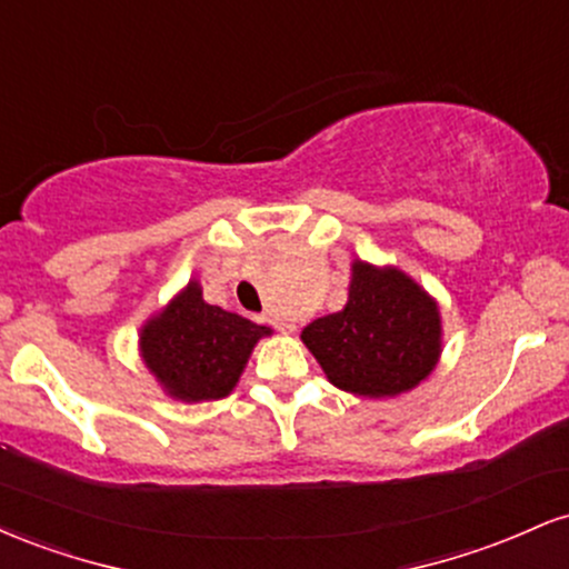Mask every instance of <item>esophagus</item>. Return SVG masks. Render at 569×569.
<instances>
[{"label": "esophagus", "mask_w": 569, "mask_h": 569, "mask_svg": "<svg viewBox=\"0 0 569 569\" xmlns=\"http://www.w3.org/2000/svg\"><path fill=\"white\" fill-rule=\"evenodd\" d=\"M267 321H270L272 326H276L278 331H283V335H293V329H297V326H293V323H278L276 318H267Z\"/></svg>", "instance_id": "34e87169"}]
</instances>
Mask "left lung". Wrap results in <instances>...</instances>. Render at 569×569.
<instances>
[{
  "label": "left lung",
  "mask_w": 569,
  "mask_h": 569,
  "mask_svg": "<svg viewBox=\"0 0 569 569\" xmlns=\"http://www.w3.org/2000/svg\"><path fill=\"white\" fill-rule=\"evenodd\" d=\"M326 380L361 398H396L426 382L443 350L441 307L393 264L352 259L348 305L302 329Z\"/></svg>",
  "instance_id": "obj_1"
}]
</instances>
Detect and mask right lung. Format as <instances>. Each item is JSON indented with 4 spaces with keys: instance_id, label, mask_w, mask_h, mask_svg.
I'll list each match as a JSON object with an SVG mask.
<instances>
[{
    "instance_id": "obj_1",
    "label": "right lung",
    "mask_w": 569,
    "mask_h": 569,
    "mask_svg": "<svg viewBox=\"0 0 569 569\" xmlns=\"http://www.w3.org/2000/svg\"><path fill=\"white\" fill-rule=\"evenodd\" d=\"M270 335V326L208 305L200 280L189 278L171 302L141 323L139 356L173 401H219L240 382L259 339Z\"/></svg>"
}]
</instances>
